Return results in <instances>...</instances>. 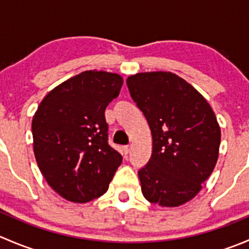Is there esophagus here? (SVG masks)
<instances>
[{"instance_id":"1","label":"esophagus","mask_w":249,"mask_h":249,"mask_svg":"<svg viewBox=\"0 0 249 249\" xmlns=\"http://www.w3.org/2000/svg\"><path fill=\"white\" fill-rule=\"evenodd\" d=\"M122 150H123V154L127 155V154H129V152H130V145H124Z\"/></svg>"}]
</instances>
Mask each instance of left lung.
Listing matches in <instances>:
<instances>
[{
  "instance_id": "1",
  "label": "left lung",
  "mask_w": 249,
  "mask_h": 249,
  "mask_svg": "<svg viewBox=\"0 0 249 249\" xmlns=\"http://www.w3.org/2000/svg\"><path fill=\"white\" fill-rule=\"evenodd\" d=\"M132 100L152 132V157L139 171L150 203L178 207L194 199L219 157L220 126L207 100L171 72L127 77Z\"/></svg>"
}]
</instances>
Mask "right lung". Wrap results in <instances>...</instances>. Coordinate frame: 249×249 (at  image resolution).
I'll use <instances>...</instances> for the list:
<instances>
[{
    "instance_id": "add662e5",
    "label": "right lung",
    "mask_w": 249,
    "mask_h": 249,
    "mask_svg": "<svg viewBox=\"0 0 249 249\" xmlns=\"http://www.w3.org/2000/svg\"><path fill=\"white\" fill-rule=\"evenodd\" d=\"M118 73L90 70L46 95L32 118L37 165L55 193L71 202L100 197L123 161L107 142L105 109L119 95Z\"/></svg>"
}]
</instances>
